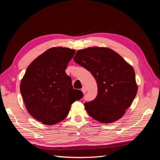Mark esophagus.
I'll return each instance as SVG.
<instances>
[{"label":"esophagus","mask_w":160,"mask_h":160,"mask_svg":"<svg viewBox=\"0 0 160 160\" xmlns=\"http://www.w3.org/2000/svg\"><path fill=\"white\" fill-rule=\"evenodd\" d=\"M81 91H82V92H83V93L85 94V93H86V92H87V89H86L85 87H83V88L81 89Z\"/></svg>","instance_id":"1"}]
</instances>
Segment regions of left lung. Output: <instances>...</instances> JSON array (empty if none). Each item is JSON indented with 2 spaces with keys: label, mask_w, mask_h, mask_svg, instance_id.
<instances>
[{
  "label": "left lung",
  "mask_w": 160,
  "mask_h": 160,
  "mask_svg": "<svg viewBox=\"0 0 160 160\" xmlns=\"http://www.w3.org/2000/svg\"><path fill=\"white\" fill-rule=\"evenodd\" d=\"M73 59L91 72L98 85L96 98L84 104L88 114L102 123L122 118L138 92L133 67L108 47L79 50Z\"/></svg>",
  "instance_id": "8db88e82"
}]
</instances>
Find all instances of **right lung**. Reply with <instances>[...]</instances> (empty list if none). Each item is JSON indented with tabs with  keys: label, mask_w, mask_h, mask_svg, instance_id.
<instances>
[{
	"label": "right lung",
	"mask_w": 160,
	"mask_h": 160,
	"mask_svg": "<svg viewBox=\"0 0 160 160\" xmlns=\"http://www.w3.org/2000/svg\"><path fill=\"white\" fill-rule=\"evenodd\" d=\"M75 50L57 47L42 53L28 65L21 81V93L28 112L51 125L65 119L71 104L83 98L74 89L65 69Z\"/></svg>",
	"instance_id": "1"
}]
</instances>
